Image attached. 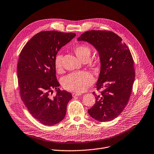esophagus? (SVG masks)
I'll use <instances>...</instances> for the list:
<instances>
[{
	"instance_id": "34e87169",
	"label": "esophagus",
	"mask_w": 154,
	"mask_h": 154,
	"mask_svg": "<svg viewBox=\"0 0 154 154\" xmlns=\"http://www.w3.org/2000/svg\"><path fill=\"white\" fill-rule=\"evenodd\" d=\"M72 95L73 97H77V96L81 95V93H79V92H73V93H72Z\"/></svg>"
}]
</instances>
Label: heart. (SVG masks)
<instances>
[{"label": "heart", "mask_w": 154, "mask_h": 154, "mask_svg": "<svg viewBox=\"0 0 154 154\" xmlns=\"http://www.w3.org/2000/svg\"><path fill=\"white\" fill-rule=\"evenodd\" d=\"M73 51L76 56L82 60H88L91 54V48L86 45H77L73 48ZM62 56L57 54L54 59V68L57 73L63 72ZM94 82L92 75L86 71L73 72L62 80V86L65 89L76 92L85 91Z\"/></svg>", "instance_id": "heart-1"}]
</instances>
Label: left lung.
I'll list each match as a JSON object with an SVG mask.
<instances>
[{
	"instance_id": "left-lung-1",
	"label": "left lung",
	"mask_w": 154,
	"mask_h": 154,
	"mask_svg": "<svg viewBox=\"0 0 154 154\" xmlns=\"http://www.w3.org/2000/svg\"><path fill=\"white\" fill-rule=\"evenodd\" d=\"M78 40L86 41L98 51L101 71L93 92L95 103L88 114L97 121L109 122L117 117L127 105L135 79L134 60L126 43L110 31L91 30L83 33Z\"/></svg>"
}]
</instances>
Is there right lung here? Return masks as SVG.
<instances>
[{"label":"right lung","mask_w":154,"mask_h":154,"mask_svg":"<svg viewBox=\"0 0 154 154\" xmlns=\"http://www.w3.org/2000/svg\"><path fill=\"white\" fill-rule=\"evenodd\" d=\"M75 34L57 31H41L23 46L17 63V77L21 99L32 116L45 126L60 122L65 117L72 96L61 91L54 68L59 49ZM57 91L52 96V89Z\"/></svg>","instance_id":"add662e5"}]
</instances>
